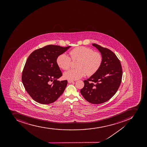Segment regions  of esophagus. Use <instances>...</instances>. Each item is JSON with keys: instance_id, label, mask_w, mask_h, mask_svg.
Wrapping results in <instances>:
<instances>
[{"instance_id": "34e87169", "label": "esophagus", "mask_w": 147, "mask_h": 147, "mask_svg": "<svg viewBox=\"0 0 147 147\" xmlns=\"http://www.w3.org/2000/svg\"><path fill=\"white\" fill-rule=\"evenodd\" d=\"M68 81L69 83H71L74 82V81L71 80H68Z\"/></svg>"}]
</instances>
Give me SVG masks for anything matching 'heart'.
Listing matches in <instances>:
<instances>
[{
  "label": "heart",
  "instance_id": "b5f03b06",
  "mask_svg": "<svg viewBox=\"0 0 147 147\" xmlns=\"http://www.w3.org/2000/svg\"><path fill=\"white\" fill-rule=\"evenodd\" d=\"M69 54L72 60L78 61L77 69H70L64 74V78L69 80L80 79L86 75H93L99 70L102 63V56L100 53L86 47H76L70 51ZM71 58L66 54L62 53L57 57L56 63L60 68L67 70L71 66Z\"/></svg>",
  "mask_w": 147,
  "mask_h": 147
}]
</instances>
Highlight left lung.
Returning a JSON list of instances; mask_svg holds the SVG:
<instances>
[{"mask_svg":"<svg viewBox=\"0 0 147 147\" xmlns=\"http://www.w3.org/2000/svg\"><path fill=\"white\" fill-rule=\"evenodd\" d=\"M102 56L101 67L95 74L84 81L80 92L84 99L92 104H101L111 99L119 87L122 68L119 60L111 50L92 44Z\"/></svg>","mask_w":147,"mask_h":147,"instance_id":"obj_1","label":"left lung"}]
</instances>
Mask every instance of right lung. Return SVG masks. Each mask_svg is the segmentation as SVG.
<instances>
[{
    "label": "right lung",
    "mask_w": 147,
    "mask_h": 147,
    "mask_svg": "<svg viewBox=\"0 0 147 147\" xmlns=\"http://www.w3.org/2000/svg\"><path fill=\"white\" fill-rule=\"evenodd\" d=\"M70 47L47 45L33 51L28 58L22 80L27 92L37 102H54L64 92L68 81L57 80L63 74L56 59Z\"/></svg>",
    "instance_id": "obj_1"
}]
</instances>
